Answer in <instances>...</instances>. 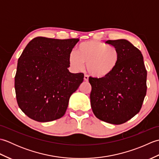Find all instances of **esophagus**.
Masks as SVG:
<instances>
[{"label":"esophagus","mask_w":159,"mask_h":159,"mask_svg":"<svg viewBox=\"0 0 159 159\" xmlns=\"http://www.w3.org/2000/svg\"><path fill=\"white\" fill-rule=\"evenodd\" d=\"M84 80H85V81H86V82L88 81V80H89V76H87V75L84 76Z\"/></svg>","instance_id":"esophagus-1"}]
</instances>
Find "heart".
I'll list each match as a JSON object with an SVG mask.
<instances>
[{"label": "heart", "mask_w": 159, "mask_h": 159, "mask_svg": "<svg viewBox=\"0 0 159 159\" xmlns=\"http://www.w3.org/2000/svg\"><path fill=\"white\" fill-rule=\"evenodd\" d=\"M120 59V51L116 46L97 40L81 43L78 47L77 52L72 51L69 55V63L74 70H83L87 63V71L97 79L111 75Z\"/></svg>", "instance_id": "b5f03b06"}]
</instances>
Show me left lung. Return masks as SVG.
<instances>
[{
	"label": "left lung",
	"mask_w": 159,
	"mask_h": 159,
	"mask_svg": "<svg viewBox=\"0 0 159 159\" xmlns=\"http://www.w3.org/2000/svg\"><path fill=\"white\" fill-rule=\"evenodd\" d=\"M106 43L119 50L120 59L109 76L89 78L91 107L99 120L118 125L139 112L146 95L147 71L142 54L129 41L121 39Z\"/></svg>",
	"instance_id": "left-lung-1"
}]
</instances>
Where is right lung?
Instances as JSON below:
<instances>
[{"instance_id": "add662e5", "label": "right lung", "mask_w": 159, "mask_h": 159, "mask_svg": "<svg viewBox=\"0 0 159 159\" xmlns=\"http://www.w3.org/2000/svg\"><path fill=\"white\" fill-rule=\"evenodd\" d=\"M79 39L38 37L30 42L18 61L16 99L29 117L48 122L63 117L71 95L83 81V73H71L69 55Z\"/></svg>"}]
</instances>
